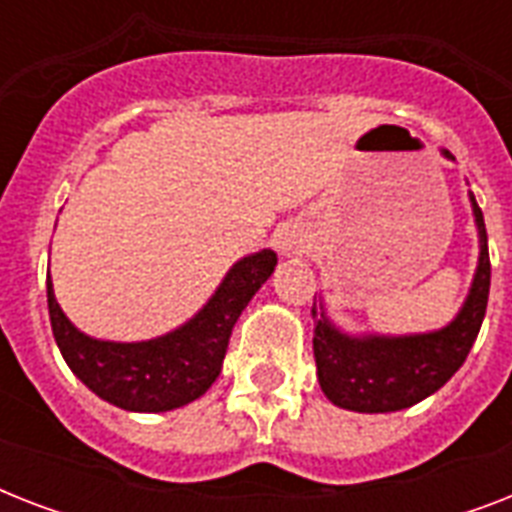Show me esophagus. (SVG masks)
Here are the masks:
<instances>
[{"label":"esophagus","mask_w":512,"mask_h":512,"mask_svg":"<svg viewBox=\"0 0 512 512\" xmlns=\"http://www.w3.org/2000/svg\"><path fill=\"white\" fill-rule=\"evenodd\" d=\"M276 244H279L281 255H297V252H303L305 249V239L297 231H284Z\"/></svg>","instance_id":"obj_1"}]
</instances>
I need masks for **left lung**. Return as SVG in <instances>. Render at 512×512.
Wrapping results in <instances>:
<instances>
[{"instance_id": "1", "label": "left lung", "mask_w": 512, "mask_h": 512, "mask_svg": "<svg viewBox=\"0 0 512 512\" xmlns=\"http://www.w3.org/2000/svg\"><path fill=\"white\" fill-rule=\"evenodd\" d=\"M444 156L454 159L449 151H444ZM470 201L481 255L468 300L449 327L428 335L350 337L342 335L324 311H316L313 305V356L321 390L332 404L366 414L398 412L436 393L465 364L484 324L492 284L484 212L473 193Z\"/></svg>"}]
</instances>
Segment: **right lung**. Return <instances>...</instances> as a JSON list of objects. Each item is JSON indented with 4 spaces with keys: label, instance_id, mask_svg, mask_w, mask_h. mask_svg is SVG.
<instances>
[{
    "label": "right lung",
    "instance_id": "right-lung-1",
    "mask_svg": "<svg viewBox=\"0 0 512 512\" xmlns=\"http://www.w3.org/2000/svg\"><path fill=\"white\" fill-rule=\"evenodd\" d=\"M279 263L271 249L233 265L188 324L146 342L92 340L60 311L47 276L52 335L71 372L108 404L127 412H170L204 396L223 369L233 324Z\"/></svg>",
    "mask_w": 512,
    "mask_h": 512
}]
</instances>
